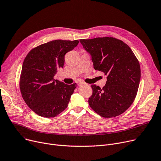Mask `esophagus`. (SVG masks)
<instances>
[{"instance_id":"1","label":"esophagus","mask_w":161,"mask_h":161,"mask_svg":"<svg viewBox=\"0 0 161 161\" xmlns=\"http://www.w3.org/2000/svg\"><path fill=\"white\" fill-rule=\"evenodd\" d=\"M76 83H77V85H82V84H84V82H80V81H77Z\"/></svg>"}]
</instances>
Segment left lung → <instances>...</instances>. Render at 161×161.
I'll use <instances>...</instances> for the list:
<instances>
[{"instance_id": "obj_1", "label": "left lung", "mask_w": 161, "mask_h": 161, "mask_svg": "<svg viewBox=\"0 0 161 161\" xmlns=\"http://www.w3.org/2000/svg\"><path fill=\"white\" fill-rule=\"evenodd\" d=\"M80 42L90 54L94 69L108 75L103 89L92 85L89 105L103 117L122 114L132 104L137 93L141 80L138 60L126 44L113 37L80 39Z\"/></svg>"}]
</instances>
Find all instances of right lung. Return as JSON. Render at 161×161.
Segmentation results:
<instances>
[{"label": "right lung", "mask_w": 161, "mask_h": 161, "mask_svg": "<svg viewBox=\"0 0 161 161\" xmlns=\"http://www.w3.org/2000/svg\"><path fill=\"white\" fill-rule=\"evenodd\" d=\"M77 40H55L29 52L24 60L20 89L26 104L42 117H53L67 108L77 84H65L53 79L63 68L64 55L75 48Z\"/></svg>", "instance_id": "add662e5"}]
</instances>
